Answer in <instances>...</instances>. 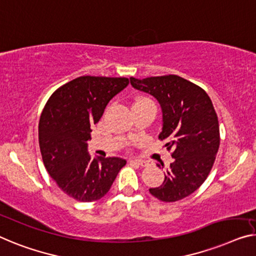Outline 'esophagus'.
I'll list each match as a JSON object with an SVG mask.
<instances>
[{
	"mask_svg": "<svg viewBox=\"0 0 256 256\" xmlns=\"http://www.w3.org/2000/svg\"><path fill=\"white\" fill-rule=\"evenodd\" d=\"M130 163H136V164L141 166H148L147 161H144V160H128Z\"/></svg>",
	"mask_w": 256,
	"mask_h": 256,
	"instance_id": "34e87169",
	"label": "esophagus"
}]
</instances>
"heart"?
Masks as SVG:
<instances>
[{"instance_id": "obj_1", "label": "heart", "mask_w": 256, "mask_h": 256, "mask_svg": "<svg viewBox=\"0 0 256 256\" xmlns=\"http://www.w3.org/2000/svg\"><path fill=\"white\" fill-rule=\"evenodd\" d=\"M142 102H152V101L148 100L147 98H136V100L134 104H142Z\"/></svg>"}]
</instances>
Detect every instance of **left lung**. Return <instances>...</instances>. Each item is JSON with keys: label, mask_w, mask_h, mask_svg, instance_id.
Instances as JSON below:
<instances>
[{"label": "left lung", "mask_w": 256, "mask_h": 256, "mask_svg": "<svg viewBox=\"0 0 256 256\" xmlns=\"http://www.w3.org/2000/svg\"><path fill=\"white\" fill-rule=\"evenodd\" d=\"M130 82L133 88L154 96L161 106L158 138L166 141L168 150H172L174 158L163 184L150 192L166 202L184 199L206 180L218 152V120L210 98L199 86L174 74L131 77Z\"/></svg>", "instance_id": "8db88e82"}]
</instances>
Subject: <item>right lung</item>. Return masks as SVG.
Instances as JSON below:
<instances>
[{
  "label": "right lung",
  "mask_w": 256,
  "mask_h": 256,
  "mask_svg": "<svg viewBox=\"0 0 256 256\" xmlns=\"http://www.w3.org/2000/svg\"><path fill=\"white\" fill-rule=\"evenodd\" d=\"M128 85V78H76L55 90L39 122V144L46 169L58 188L74 199H101L126 164L120 158H92V125L109 101Z\"/></svg>",
  "instance_id": "right-lung-1"
}]
</instances>
